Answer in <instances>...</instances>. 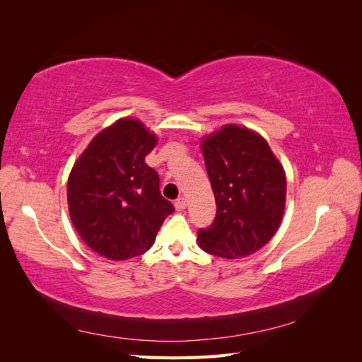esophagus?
<instances>
[{
	"instance_id": "1",
	"label": "esophagus",
	"mask_w": 362,
	"mask_h": 362,
	"mask_svg": "<svg viewBox=\"0 0 362 362\" xmlns=\"http://www.w3.org/2000/svg\"><path fill=\"white\" fill-rule=\"evenodd\" d=\"M174 206H175L177 211H183V210H185V206H187L185 197H179V199H177V201L174 202Z\"/></svg>"
}]
</instances>
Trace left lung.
I'll use <instances>...</instances> for the list:
<instances>
[{
  "label": "left lung",
  "mask_w": 362,
  "mask_h": 362,
  "mask_svg": "<svg viewBox=\"0 0 362 362\" xmlns=\"http://www.w3.org/2000/svg\"><path fill=\"white\" fill-rule=\"evenodd\" d=\"M216 218L197 232L206 253L252 255L276 233L286 202V175L263 136L227 124L202 141Z\"/></svg>",
  "instance_id": "8db88e82"
}]
</instances>
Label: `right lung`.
Masks as SVG:
<instances>
[{"label":"right lung","instance_id":"obj_1","mask_svg":"<svg viewBox=\"0 0 362 362\" xmlns=\"http://www.w3.org/2000/svg\"><path fill=\"white\" fill-rule=\"evenodd\" d=\"M157 136L132 118L99 132L68 177V209L88 247L115 261L143 255L174 205L160 193L144 157Z\"/></svg>","mask_w":362,"mask_h":362}]
</instances>
